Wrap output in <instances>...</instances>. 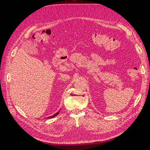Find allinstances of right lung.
Returning <instances> with one entry per match:
<instances>
[{"label":"right lung","instance_id":"1","mask_svg":"<svg viewBox=\"0 0 150 150\" xmlns=\"http://www.w3.org/2000/svg\"><path fill=\"white\" fill-rule=\"evenodd\" d=\"M59 113V111H58V112H57V113H56L55 114H54L53 115H52V116H50V117H47V118H48V119H52V118H53V117H55V116H57V115H58Z\"/></svg>","mask_w":150,"mask_h":150}]
</instances>
